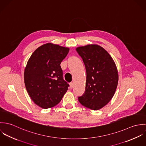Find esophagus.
Wrapping results in <instances>:
<instances>
[{
    "label": "esophagus",
    "mask_w": 146,
    "mask_h": 146,
    "mask_svg": "<svg viewBox=\"0 0 146 146\" xmlns=\"http://www.w3.org/2000/svg\"><path fill=\"white\" fill-rule=\"evenodd\" d=\"M73 87H74V84L72 83H71L70 84V89H72Z\"/></svg>",
    "instance_id": "obj_1"
}]
</instances>
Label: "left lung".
Listing matches in <instances>:
<instances>
[{"label":"left lung","instance_id":"obj_1","mask_svg":"<svg viewBox=\"0 0 146 146\" xmlns=\"http://www.w3.org/2000/svg\"><path fill=\"white\" fill-rule=\"evenodd\" d=\"M85 64L86 80L85 90L78 97L84 107L98 110L112 99L117 88L119 75L116 64L102 46L89 44L76 48Z\"/></svg>","mask_w":146,"mask_h":146}]
</instances>
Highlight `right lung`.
Returning a JSON list of instances; mask_svg holds the SVG:
<instances>
[{
    "label": "right lung",
    "mask_w": 146,
    "mask_h": 146,
    "mask_svg": "<svg viewBox=\"0 0 146 146\" xmlns=\"http://www.w3.org/2000/svg\"><path fill=\"white\" fill-rule=\"evenodd\" d=\"M69 50L46 43L38 48L27 61L24 71L26 89L32 101L42 108L59 104L68 90L60 64Z\"/></svg>",
    "instance_id": "add662e5"
}]
</instances>
